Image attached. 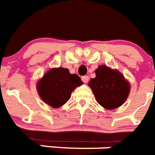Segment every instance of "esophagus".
<instances>
[{
	"mask_svg": "<svg viewBox=\"0 0 155 155\" xmlns=\"http://www.w3.org/2000/svg\"><path fill=\"white\" fill-rule=\"evenodd\" d=\"M81 79H82V81L84 83H88V80H89V78H88V76H87V75H84V76H83Z\"/></svg>",
	"mask_w": 155,
	"mask_h": 155,
	"instance_id": "esophagus-1",
	"label": "esophagus"
}]
</instances>
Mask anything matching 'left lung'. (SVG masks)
<instances>
[{"label": "left lung", "instance_id": "left-lung-1", "mask_svg": "<svg viewBox=\"0 0 155 155\" xmlns=\"http://www.w3.org/2000/svg\"><path fill=\"white\" fill-rule=\"evenodd\" d=\"M96 77L88 86L97 101L106 110H114L124 103L129 95L130 83L118 70L101 65L95 70Z\"/></svg>", "mask_w": 155, "mask_h": 155}]
</instances>
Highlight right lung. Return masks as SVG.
<instances>
[{
    "label": "right lung",
    "mask_w": 155,
    "mask_h": 155,
    "mask_svg": "<svg viewBox=\"0 0 155 155\" xmlns=\"http://www.w3.org/2000/svg\"><path fill=\"white\" fill-rule=\"evenodd\" d=\"M76 74H71L63 67L49 69L36 83V89L42 101L52 108H59L71 98L72 91L82 85Z\"/></svg>",
    "instance_id": "add662e5"
}]
</instances>
